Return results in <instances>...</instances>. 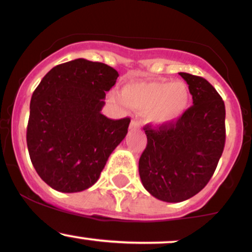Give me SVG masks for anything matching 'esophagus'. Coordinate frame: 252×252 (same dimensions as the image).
Segmentation results:
<instances>
[{
    "label": "esophagus",
    "instance_id": "obj_1",
    "mask_svg": "<svg viewBox=\"0 0 252 252\" xmlns=\"http://www.w3.org/2000/svg\"><path fill=\"white\" fill-rule=\"evenodd\" d=\"M130 129H140V123L137 122V121H131V123H130Z\"/></svg>",
    "mask_w": 252,
    "mask_h": 252
}]
</instances>
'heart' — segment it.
<instances>
[{
	"mask_svg": "<svg viewBox=\"0 0 252 252\" xmlns=\"http://www.w3.org/2000/svg\"><path fill=\"white\" fill-rule=\"evenodd\" d=\"M124 104L135 110H146V118L158 126H168L180 121L189 108L190 94L184 82L130 83L121 94Z\"/></svg>",
	"mask_w": 252,
	"mask_h": 252,
	"instance_id": "obj_1",
	"label": "heart"
}]
</instances>
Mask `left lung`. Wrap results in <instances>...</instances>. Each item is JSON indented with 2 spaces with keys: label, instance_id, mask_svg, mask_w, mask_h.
Returning a JSON list of instances; mask_svg holds the SVG:
<instances>
[{
  "label": "left lung",
  "instance_id": "1",
  "mask_svg": "<svg viewBox=\"0 0 252 252\" xmlns=\"http://www.w3.org/2000/svg\"><path fill=\"white\" fill-rule=\"evenodd\" d=\"M193 105L168 126L147 124V147L138 161L144 189L156 199L180 202L207 185L225 146V104L202 77L180 72Z\"/></svg>",
  "mask_w": 252,
  "mask_h": 252
}]
</instances>
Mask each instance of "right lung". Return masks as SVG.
Wrapping results in <instances>:
<instances>
[{
  "mask_svg": "<svg viewBox=\"0 0 252 252\" xmlns=\"http://www.w3.org/2000/svg\"><path fill=\"white\" fill-rule=\"evenodd\" d=\"M117 77L105 63L80 58L52 68L33 92L28 153L37 174L53 189L82 192L96 184L126 137L130 118L110 120L100 112Z\"/></svg>",
  "mask_w": 252,
  "mask_h": 252,
  "instance_id": "add662e5",
  "label": "right lung"
}]
</instances>
